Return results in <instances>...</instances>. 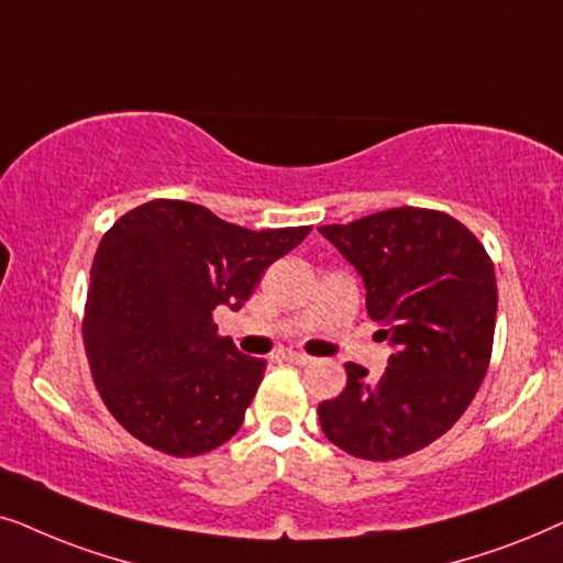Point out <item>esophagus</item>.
<instances>
[{
  "label": "esophagus",
  "instance_id": "34e87169",
  "mask_svg": "<svg viewBox=\"0 0 563 563\" xmlns=\"http://www.w3.org/2000/svg\"><path fill=\"white\" fill-rule=\"evenodd\" d=\"M283 355H286L290 363H296V365H309V363H313V357L311 355H306V352H298V350H286L283 352Z\"/></svg>",
  "mask_w": 563,
  "mask_h": 563
}]
</instances>
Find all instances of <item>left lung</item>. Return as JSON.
Returning a JSON list of instances; mask_svg holds the SVG:
<instances>
[{
	"label": "left lung",
	"mask_w": 563,
	"mask_h": 563,
	"mask_svg": "<svg viewBox=\"0 0 563 563\" xmlns=\"http://www.w3.org/2000/svg\"><path fill=\"white\" fill-rule=\"evenodd\" d=\"M363 275L365 306L394 355L380 378L347 363V386L319 404L329 443L365 461L422 451L468 409L486 376L497 277L484 244L453 216L391 208L319 227Z\"/></svg>",
	"instance_id": "1"
}]
</instances>
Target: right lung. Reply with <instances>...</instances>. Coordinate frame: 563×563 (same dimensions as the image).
I'll return each mask as SVG.
<instances>
[{"label": "right lung", "mask_w": 563, "mask_h": 563, "mask_svg": "<svg viewBox=\"0 0 563 563\" xmlns=\"http://www.w3.org/2000/svg\"><path fill=\"white\" fill-rule=\"evenodd\" d=\"M309 231H250L164 198L112 223L89 273L81 334L97 391L133 438L175 459L234 438L267 363L219 336L213 311L242 309L265 267Z\"/></svg>", "instance_id": "obj_1"}]
</instances>
